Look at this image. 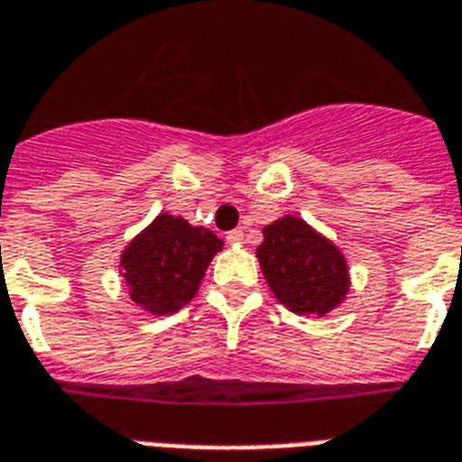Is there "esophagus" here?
Masks as SVG:
<instances>
[{"label":"esophagus","instance_id":"esophagus-1","mask_svg":"<svg viewBox=\"0 0 462 462\" xmlns=\"http://www.w3.org/2000/svg\"><path fill=\"white\" fill-rule=\"evenodd\" d=\"M226 241L234 243V245H241V243H243V231H241V228H234V231H228Z\"/></svg>","mask_w":462,"mask_h":462}]
</instances>
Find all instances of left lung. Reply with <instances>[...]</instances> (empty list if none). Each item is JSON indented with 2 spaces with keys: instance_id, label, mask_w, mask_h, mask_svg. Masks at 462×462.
<instances>
[{
  "instance_id": "8db88e82",
  "label": "left lung",
  "mask_w": 462,
  "mask_h": 462,
  "mask_svg": "<svg viewBox=\"0 0 462 462\" xmlns=\"http://www.w3.org/2000/svg\"><path fill=\"white\" fill-rule=\"evenodd\" d=\"M257 248L262 274L276 300L302 317H324L348 293V264L341 250L298 217L264 226Z\"/></svg>"
}]
</instances>
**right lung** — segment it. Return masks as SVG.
Returning a JSON list of instances; mask_svg holds the SVG:
<instances>
[{
    "instance_id": "add662e5",
    "label": "right lung",
    "mask_w": 462,
    "mask_h": 462,
    "mask_svg": "<svg viewBox=\"0 0 462 462\" xmlns=\"http://www.w3.org/2000/svg\"><path fill=\"white\" fill-rule=\"evenodd\" d=\"M209 228L160 214L121 254V276L133 302L152 315H171L198 293L205 269L221 250Z\"/></svg>"
}]
</instances>
